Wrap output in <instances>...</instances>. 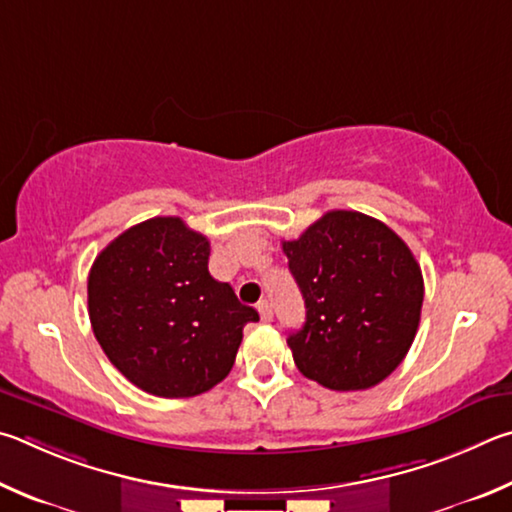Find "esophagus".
<instances>
[{
    "label": "esophagus",
    "mask_w": 512,
    "mask_h": 512,
    "mask_svg": "<svg viewBox=\"0 0 512 512\" xmlns=\"http://www.w3.org/2000/svg\"><path fill=\"white\" fill-rule=\"evenodd\" d=\"M258 315H261V319L263 321H272V317H274V312H272V303L267 301V299H263V301H258Z\"/></svg>",
    "instance_id": "34e87169"
}]
</instances>
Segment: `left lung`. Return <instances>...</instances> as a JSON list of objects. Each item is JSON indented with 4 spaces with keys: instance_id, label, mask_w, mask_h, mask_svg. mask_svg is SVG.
<instances>
[{
    "instance_id": "left-lung-1",
    "label": "left lung",
    "mask_w": 512,
    "mask_h": 512,
    "mask_svg": "<svg viewBox=\"0 0 512 512\" xmlns=\"http://www.w3.org/2000/svg\"><path fill=\"white\" fill-rule=\"evenodd\" d=\"M283 251L306 301V324L288 337L297 369L333 391L389 378L414 344L425 297L405 240L371 215L328 211Z\"/></svg>"
}]
</instances>
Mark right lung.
<instances>
[{
  "label": "right lung",
  "mask_w": 512,
  "mask_h": 512,
  "mask_svg": "<svg viewBox=\"0 0 512 512\" xmlns=\"http://www.w3.org/2000/svg\"><path fill=\"white\" fill-rule=\"evenodd\" d=\"M209 240L182 218H150L114 238L89 270L87 306L116 369L159 398H193L227 378L258 312L209 274Z\"/></svg>",
  "instance_id": "right-lung-1"
}]
</instances>
